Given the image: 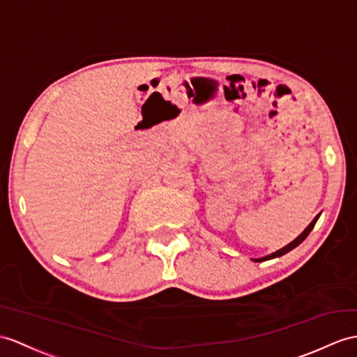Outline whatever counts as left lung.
I'll return each mask as SVG.
<instances>
[{
	"mask_svg": "<svg viewBox=\"0 0 357 357\" xmlns=\"http://www.w3.org/2000/svg\"><path fill=\"white\" fill-rule=\"evenodd\" d=\"M318 218H319V215H317L315 216V218H314V221H312L309 225H307V227L306 229H304V231L300 234V236L298 238H295L292 242H289V244L288 245H284L283 248H280V250H277V251H274V253L273 255H269V256H265V257H259V259H253L255 260V262H264V260H269V259H274V257H280V256H283V255H286V253H289V251L291 250H294L295 247H297V245H300L301 244V242L304 241V239H306L307 236H309V233L312 231V229H314L315 227V224H317V221H318Z\"/></svg>",
	"mask_w": 357,
	"mask_h": 357,
	"instance_id": "obj_1",
	"label": "left lung"
}]
</instances>
